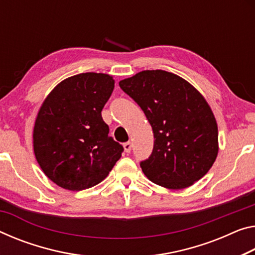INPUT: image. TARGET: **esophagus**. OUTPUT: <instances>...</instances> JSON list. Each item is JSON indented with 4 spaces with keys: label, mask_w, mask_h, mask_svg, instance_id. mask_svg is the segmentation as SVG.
Here are the masks:
<instances>
[{
    "label": "esophagus",
    "mask_w": 255,
    "mask_h": 255,
    "mask_svg": "<svg viewBox=\"0 0 255 255\" xmlns=\"http://www.w3.org/2000/svg\"><path fill=\"white\" fill-rule=\"evenodd\" d=\"M131 147H132V144L130 142H127V143L124 144V148H125V151H126L127 153H129V152L131 151Z\"/></svg>",
    "instance_id": "obj_1"
}]
</instances>
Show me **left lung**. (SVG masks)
<instances>
[{"label": "left lung", "mask_w": 255, "mask_h": 255, "mask_svg": "<svg viewBox=\"0 0 255 255\" xmlns=\"http://www.w3.org/2000/svg\"><path fill=\"white\" fill-rule=\"evenodd\" d=\"M119 86L138 104L152 126L154 145L140 162L156 185L183 189L200 180L218 155V126L201 93L181 77L144 70Z\"/></svg>", "instance_id": "8db88e82"}]
</instances>
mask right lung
Instances as JSON below:
<instances>
[{"instance_id":"obj_1","label":"right lung","mask_w":255,"mask_h":255,"mask_svg":"<svg viewBox=\"0 0 255 255\" xmlns=\"http://www.w3.org/2000/svg\"><path fill=\"white\" fill-rule=\"evenodd\" d=\"M115 88L107 74L86 72L56 85L34 126V153L43 172L60 187L83 191L101 183L124 152L109 136L103 107Z\"/></svg>"}]
</instances>
